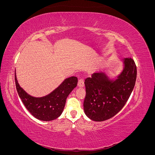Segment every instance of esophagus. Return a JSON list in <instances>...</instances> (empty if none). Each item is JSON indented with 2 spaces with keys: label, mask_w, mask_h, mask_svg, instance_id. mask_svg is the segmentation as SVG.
I'll list each match as a JSON object with an SVG mask.
<instances>
[{
  "label": "esophagus",
  "mask_w": 155,
  "mask_h": 155,
  "mask_svg": "<svg viewBox=\"0 0 155 155\" xmlns=\"http://www.w3.org/2000/svg\"><path fill=\"white\" fill-rule=\"evenodd\" d=\"M84 85H85V83H84V80L83 79H79L78 81V86L79 87H83Z\"/></svg>",
  "instance_id": "34e87169"
}]
</instances>
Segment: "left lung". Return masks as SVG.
<instances>
[{"label":"left lung","mask_w":155,"mask_h":155,"mask_svg":"<svg viewBox=\"0 0 155 155\" xmlns=\"http://www.w3.org/2000/svg\"><path fill=\"white\" fill-rule=\"evenodd\" d=\"M123 62L124 68L115 80H110L102 72H94L85 80L84 111L92 120L102 121L112 118L129 98L137 79V66L130 58L124 59Z\"/></svg>","instance_id":"8db88e82"}]
</instances>
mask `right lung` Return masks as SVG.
Instances as JSON below:
<instances>
[{
    "instance_id": "add662e5",
    "label": "right lung",
    "mask_w": 155,
    "mask_h": 155,
    "mask_svg": "<svg viewBox=\"0 0 155 155\" xmlns=\"http://www.w3.org/2000/svg\"><path fill=\"white\" fill-rule=\"evenodd\" d=\"M15 81L18 94L26 109L35 118L42 121L55 120L62 114L67 98L78 81L76 77L67 78L48 95L35 97L28 94L20 87L15 73Z\"/></svg>"
}]
</instances>
